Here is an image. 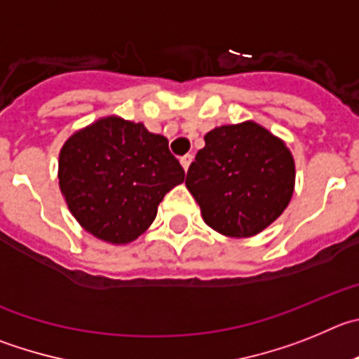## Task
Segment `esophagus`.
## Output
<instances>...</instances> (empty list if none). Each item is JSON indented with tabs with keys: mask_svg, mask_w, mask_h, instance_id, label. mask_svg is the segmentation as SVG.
<instances>
[{
	"mask_svg": "<svg viewBox=\"0 0 359 359\" xmlns=\"http://www.w3.org/2000/svg\"><path fill=\"white\" fill-rule=\"evenodd\" d=\"M191 161H193L191 154H186V156H184V157H180V164H182L184 172H187V168H189V164H191Z\"/></svg>",
	"mask_w": 359,
	"mask_h": 359,
	"instance_id": "esophagus-1",
	"label": "esophagus"
}]
</instances>
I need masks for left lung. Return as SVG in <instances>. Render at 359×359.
<instances>
[{
  "mask_svg": "<svg viewBox=\"0 0 359 359\" xmlns=\"http://www.w3.org/2000/svg\"><path fill=\"white\" fill-rule=\"evenodd\" d=\"M203 141L186 177L203 222L231 238H248L276 222L295 186L284 141L254 121L218 127Z\"/></svg>",
  "mask_w": 359,
  "mask_h": 359,
  "instance_id": "obj_1",
  "label": "left lung"
}]
</instances>
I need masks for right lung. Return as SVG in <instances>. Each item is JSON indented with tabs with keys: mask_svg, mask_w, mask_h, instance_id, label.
I'll return each instance as SVG.
<instances>
[{
	"mask_svg": "<svg viewBox=\"0 0 359 359\" xmlns=\"http://www.w3.org/2000/svg\"><path fill=\"white\" fill-rule=\"evenodd\" d=\"M184 170L164 135L109 116L75 132L59 156V186L76 222L98 240L125 245L156 219Z\"/></svg>",
	"mask_w": 359,
	"mask_h": 359,
	"instance_id": "1",
	"label": "right lung"
}]
</instances>
